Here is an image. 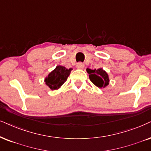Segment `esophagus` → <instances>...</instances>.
<instances>
[{"label":"esophagus","instance_id":"obj_1","mask_svg":"<svg viewBox=\"0 0 151 151\" xmlns=\"http://www.w3.org/2000/svg\"><path fill=\"white\" fill-rule=\"evenodd\" d=\"M83 67H84V65L82 63H78L77 64V68H78V69H83Z\"/></svg>","mask_w":151,"mask_h":151}]
</instances>
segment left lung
<instances>
[{
  "label": "left lung",
  "mask_w": 151,
  "mask_h": 151,
  "mask_svg": "<svg viewBox=\"0 0 151 151\" xmlns=\"http://www.w3.org/2000/svg\"><path fill=\"white\" fill-rule=\"evenodd\" d=\"M86 71L89 74L90 80L99 88H104L109 84V79L106 72L102 68L91 70L87 68Z\"/></svg>",
  "instance_id": "obj_1"
}]
</instances>
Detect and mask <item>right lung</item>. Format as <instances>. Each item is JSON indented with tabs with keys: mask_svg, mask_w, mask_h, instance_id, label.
<instances>
[{
	"mask_svg": "<svg viewBox=\"0 0 151 151\" xmlns=\"http://www.w3.org/2000/svg\"><path fill=\"white\" fill-rule=\"evenodd\" d=\"M72 68L67 69L63 66H57L45 79L46 84L51 90H56L63 84L69 77Z\"/></svg>",
	"mask_w": 151,
	"mask_h": 151,
	"instance_id": "obj_1",
	"label": "right lung"
}]
</instances>
